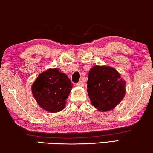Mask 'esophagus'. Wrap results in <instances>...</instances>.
Wrapping results in <instances>:
<instances>
[{
	"instance_id": "obj_1",
	"label": "esophagus",
	"mask_w": 153,
	"mask_h": 153,
	"mask_svg": "<svg viewBox=\"0 0 153 153\" xmlns=\"http://www.w3.org/2000/svg\"><path fill=\"white\" fill-rule=\"evenodd\" d=\"M76 86H80V87H82V86H84V82H83L82 81H79V82L76 84Z\"/></svg>"
}]
</instances>
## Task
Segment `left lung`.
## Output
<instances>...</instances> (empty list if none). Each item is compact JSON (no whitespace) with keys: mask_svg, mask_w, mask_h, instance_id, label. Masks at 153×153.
Here are the masks:
<instances>
[{"mask_svg":"<svg viewBox=\"0 0 153 153\" xmlns=\"http://www.w3.org/2000/svg\"><path fill=\"white\" fill-rule=\"evenodd\" d=\"M86 84L92 105L102 112L114 109L126 94V81L116 69L108 66L92 67Z\"/></svg>","mask_w":153,"mask_h":153,"instance_id":"1","label":"left lung"}]
</instances>
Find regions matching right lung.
<instances>
[{"label": "right lung", "mask_w": 153, "mask_h": 153, "mask_svg": "<svg viewBox=\"0 0 153 153\" xmlns=\"http://www.w3.org/2000/svg\"><path fill=\"white\" fill-rule=\"evenodd\" d=\"M72 83L65 73L49 69L39 74L32 86V93L39 106L50 113L65 108Z\"/></svg>", "instance_id": "add662e5"}]
</instances>
